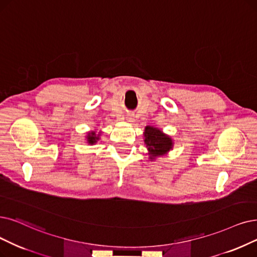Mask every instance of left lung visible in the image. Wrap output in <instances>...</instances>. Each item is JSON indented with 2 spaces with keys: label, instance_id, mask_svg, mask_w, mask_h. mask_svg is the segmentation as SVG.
Returning a JSON list of instances; mask_svg holds the SVG:
<instances>
[{
  "label": "left lung",
  "instance_id": "left-lung-1",
  "mask_svg": "<svg viewBox=\"0 0 257 257\" xmlns=\"http://www.w3.org/2000/svg\"><path fill=\"white\" fill-rule=\"evenodd\" d=\"M145 137L146 146L152 156L151 159H154L159 155H163V154L169 152L173 147L172 139L169 136L162 134V132L158 128L147 126Z\"/></svg>",
  "mask_w": 257,
  "mask_h": 257
}]
</instances>
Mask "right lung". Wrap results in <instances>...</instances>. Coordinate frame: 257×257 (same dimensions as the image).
Instances as JSON below:
<instances>
[{
  "instance_id": "1",
  "label": "right lung",
  "mask_w": 257,
  "mask_h": 257,
  "mask_svg": "<svg viewBox=\"0 0 257 257\" xmlns=\"http://www.w3.org/2000/svg\"><path fill=\"white\" fill-rule=\"evenodd\" d=\"M87 139H88L87 141H88L89 143H91V145H93V143H95V142L99 139V137H98V136H96L95 132H91V133H89V134H88Z\"/></svg>"
}]
</instances>
